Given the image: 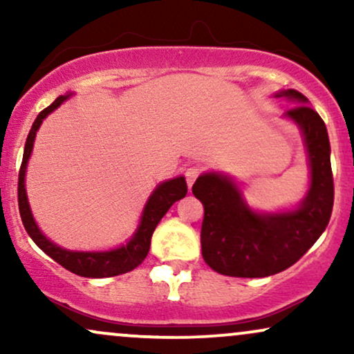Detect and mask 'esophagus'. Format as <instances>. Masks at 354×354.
<instances>
[{
  "label": "esophagus",
  "instance_id": "obj_1",
  "mask_svg": "<svg viewBox=\"0 0 354 354\" xmlns=\"http://www.w3.org/2000/svg\"><path fill=\"white\" fill-rule=\"evenodd\" d=\"M200 173H201L200 166H189V168L186 169L185 176H186V181H188V186H193V183L196 181L198 176H200Z\"/></svg>",
  "mask_w": 354,
  "mask_h": 354
}]
</instances>
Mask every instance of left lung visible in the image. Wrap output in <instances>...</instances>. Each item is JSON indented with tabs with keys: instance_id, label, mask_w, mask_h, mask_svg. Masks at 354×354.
<instances>
[{
	"instance_id": "left-lung-1",
	"label": "left lung",
	"mask_w": 354,
	"mask_h": 354,
	"mask_svg": "<svg viewBox=\"0 0 354 354\" xmlns=\"http://www.w3.org/2000/svg\"><path fill=\"white\" fill-rule=\"evenodd\" d=\"M274 98L296 104L284 116L303 133L311 168L310 189L293 211L256 213L231 178L201 174L193 185V194L205 206L201 253L206 265L221 274L265 278L284 271L315 245L330 223L335 186L324 121L296 89H283Z\"/></svg>"
}]
</instances>
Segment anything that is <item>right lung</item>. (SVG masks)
Wrapping results in <instances>:
<instances>
[{
	"label": "right lung",
	"mask_w": 354,
	"mask_h": 354,
	"mask_svg": "<svg viewBox=\"0 0 354 354\" xmlns=\"http://www.w3.org/2000/svg\"><path fill=\"white\" fill-rule=\"evenodd\" d=\"M71 95L58 96L48 108H44L39 113L38 118L35 120L33 126L30 129V135L26 138V145H24L21 168H19L18 176V206L19 214H21V221L24 230L28 231L31 239L38 245L48 256H51L56 263L66 268L71 273L84 276V278H109V276H118L128 273V271L135 270L143 263L149 251L151 245L153 231L165 216L166 211L173 206V203L186 196L188 193V186H186L185 178H174V180L165 181L156 186L146 203L143 214H141L140 226H138L136 233L133 238L123 246L116 248L111 251H70L64 250L55 243H51L44 234L39 231L38 225L35 223L33 214H31L30 205H28L26 189H24V174H26V165L30 160L31 151H33V143L36 138V131L41 126L43 120L50 113L55 111L63 101H66Z\"/></svg>",
	"instance_id": "right-lung-1"
}]
</instances>
